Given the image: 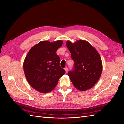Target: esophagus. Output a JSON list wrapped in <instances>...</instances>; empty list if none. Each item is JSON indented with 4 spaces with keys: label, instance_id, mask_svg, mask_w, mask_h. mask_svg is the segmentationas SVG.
<instances>
[{
    "label": "esophagus",
    "instance_id": "obj_1",
    "mask_svg": "<svg viewBox=\"0 0 124 124\" xmlns=\"http://www.w3.org/2000/svg\"><path fill=\"white\" fill-rule=\"evenodd\" d=\"M64 69H65V72H66V73H67V71H68V68H67V67H66L65 68H64Z\"/></svg>",
    "mask_w": 124,
    "mask_h": 124
}]
</instances>
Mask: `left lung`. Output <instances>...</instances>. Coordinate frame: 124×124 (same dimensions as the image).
<instances>
[{
	"mask_svg": "<svg viewBox=\"0 0 124 124\" xmlns=\"http://www.w3.org/2000/svg\"><path fill=\"white\" fill-rule=\"evenodd\" d=\"M66 44L74 62L73 70L68 73L71 82L78 90L86 91L92 88L99 80L102 70L98 52L84 40L73 43L68 41Z\"/></svg>",
	"mask_w": 124,
	"mask_h": 124,
	"instance_id": "1",
	"label": "left lung"
}]
</instances>
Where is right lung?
<instances>
[{
  "label": "right lung",
  "mask_w": 124,
  "mask_h": 124,
  "mask_svg": "<svg viewBox=\"0 0 124 124\" xmlns=\"http://www.w3.org/2000/svg\"><path fill=\"white\" fill-rule=\"evenodd\" d=\"M63 42L43 41L29 51L23 62V70L30 85L42 93L53 90L65 71L60 66V57L56 54Z\"/></svg>",
  "instance_id": "right-lung-1"
}]
</instances>
